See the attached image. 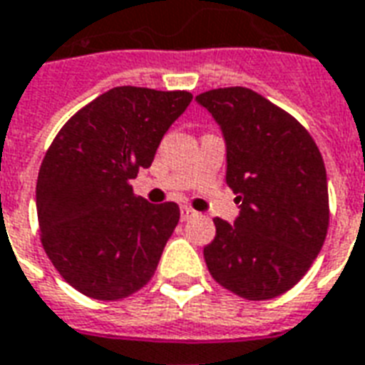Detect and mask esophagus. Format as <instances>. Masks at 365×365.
Wrapping results in <instances>:
<instances>
[{
  "label": "esophagus",
  "mask_w": 365,
  "mask_h": 365,
  "mask_svg": "<svg viewBox=\"0 0 365 365\" xmlns=\"http://www.w3.org/2000/svg\"><path fill=\"white\" fill-rule=\"evenodd\" d=\"M180 215H182V220H190V218L197 217V210L190 209V207H182Z\"/></svg>",
  "instance_id": "1"
}]
</instances>
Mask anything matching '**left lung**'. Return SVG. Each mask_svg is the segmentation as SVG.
Here are the masks:
<instances>
[{
  "label": "left lung",
  "mask_w": 365,
  "mask_h": 365,
  "mask_svg": "<svg viewBox=\"0 0 365 365\" xmlns=\"http://www.w3.org/2000/svg\"><path fill=\"white\" fill-rule=\"evenodd\" d=\"M226 143V183L236 193L234 224L215 218L205 245L209 272L245 299L277 298L307 272L329 226L323 158L312 135L251 88L197 96Z\"/></svg>",
  "instance_id": "obj_1"
}]
</instances>
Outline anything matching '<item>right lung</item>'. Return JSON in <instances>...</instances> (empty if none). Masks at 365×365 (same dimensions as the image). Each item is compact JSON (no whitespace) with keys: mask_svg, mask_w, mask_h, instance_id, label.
Listing matches in <instances>:
<instances>
[{"mask_svg":"<svg viewBox=\"0 0 365 365\" xmlns=\"http://www.w3.org/2000/svg\"><path fill=\"white\" fill-rule=\"evenodd\" d=\"M191 98L187 91L115 86L81 108L48 148L36 182L42 245L88 298H128L155 274L180 207L135 197L131 180L153 164Z\"/></svg>","mask_w":365,"mask_h":365,"instance_id":"right-lung-1","label":"right lung"}]
</instances>
